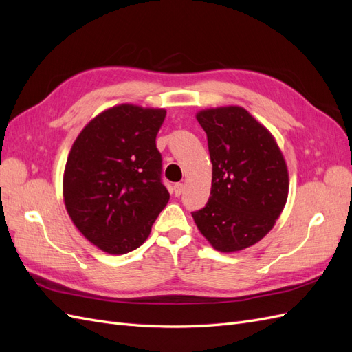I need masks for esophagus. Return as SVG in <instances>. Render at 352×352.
<instances>
[{
  "instance_id": "34e87169",
  "label": "esophagus",
  "mask_w": 352,
  "mask_h": 352,
  "mask_svg": "<svg viewBox=\"0 0 352 352\" xmlns=\"http://www.w3.org/2000/svg\"><path fill=\"white\" fill-rule=\"evenodd\" d=\"M173 190H175V195L176 197H180L184 194V190H185V185L184 184H175V186H173Z\"/></svg>"
}]
</instances>
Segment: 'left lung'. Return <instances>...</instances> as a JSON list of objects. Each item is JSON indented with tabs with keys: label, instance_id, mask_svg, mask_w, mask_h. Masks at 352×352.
Listing matches in <instances>:
<instances>
[{
	"label": "left lung",
	"instance_id": "1",
	"mask_svg": "<svg viewBox=\"0 0 352 352\" xmlns=\"http://www.w3.org/2000/svg\"><path fill=\"white\" fill-rule=\"evenodd\" d=\"M212 163L211 197L192 212L199 232L221 252L248 248L274 226L289 179L270 132L242 107L199 111Z\"/></svg>",
	"mask_w": 352,
	"mask_h": 352
}]
</instances>
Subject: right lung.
<instances>
[{"instance_id": "obj_1", "label": "right lung", "mask_w": 352, "mask_h": 352, "mask_svg": "<svg viewBox=\"0 0 352 352\" xmlns=\"http://www.w3.org/2000/svg\"><path fill=\"white\" fill-rule=\"evenodd\" d=\"M164 117L163 109L117 105L92 119L72 146L65 204L74 226L104 252L141 247L168 202L155 145Z\"/></svg>"}]
</instances>
